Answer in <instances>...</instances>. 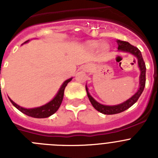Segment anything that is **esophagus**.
<instances>
[{
	"instance_id": "obj_1",
	"label": "esophagus",
	"mask_w": 158,
	"mask_h": 158,
	"mask_svg": "<svg viewBox=\"0 0 158 158\" xmlns=\"http://www.w3.org/2000/svg\"><path fill=\"white\" fill-rule=\"evenodd\" d=\"M83 69L85 71V72H89V71H90V69H91V65H89V64L85 65L83 66Z\"/></svg>"
}]
</instances>
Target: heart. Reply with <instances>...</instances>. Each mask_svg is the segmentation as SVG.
<instances>
[{
	"label": "heart",
	"mask_w": 158,
	"mask_h": 158,
	"mask_svg": "<svg viewBox=\"0 0 158 158\" xmlns=\"http://www.w3.org/2000/svg\"><path fill=\"white\" fill-rule=\"evenodd\" d=\"M87 46L90 49H96V48H98V47L100 46V49H101V51H104V52L107 51H108V49H109V47H108V45H107V43H102L101 45H100V42L96 41V40L89 41L87 43Z\"/></svg>",
	"instance_id": "obj_1"
}]
</instances>
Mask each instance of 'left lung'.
Here are the masks:
<instances>
[{"mask_svg": "<svg viewBox=\"0 0 158 158\" xmlns=\"http://www.w3.org/2000/svg\"><path fill=\"white\" fill-rule=\"evenodd\" d=\"M118 43V51H123V52L130 53L132 55L135 56L138 59V65H139V70H140V76H139V87L138 91L131 96V98L127 100L126 101L123 102L122 104H117V105H104V104H100L99 102L96 101L93 96L90 95L89 92L87 85H85L86 92H87L88 97L89 100L91 102L92 105L93 106L95 109L97 110L100 112L103 113L104 115H114V114H118V113L123 112V111H126L129 107L135 104L139 100V96L142 93L144 90L145 85H146V64H145L142 55L141 51L137 47H134L131 44H130L128 42L121 41V40H117Z\"/></svg>", "mask_w": 158, "mask_h": 158, "instance_id": "8db88e82", "label": "left lung"}]
</instances>
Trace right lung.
I'll return each instance as SVG.
<instances>
[{
  "label": "right lung",
  "instance_id": "1",
  "mask_svg": "<svg viewBox=\"0 0 158 158\" xmlns=\"http://www.w3.org/2000/svg\"><path fill=\"white\" fill-rule=\"evenodd\" d=\"M28 41L29 40H27V41L25 42L24 43H27ZM72 79L73 77H70L69 78V79H67L66 81H65L63 82V84L62 85V86L60 87L58 93L55 95V96H54V98H53L51 101L48 102L47 104H44V105L43 106H40V107H33V108H25V107H20L19 105L16 104V103L12 101L9 97H8V98L10 100L11 103L13 104L14 107H16L19 111H20L22 113L25 114V115H27L31 117H33V118H47V117L51 116V115H52L53 114H54V113L58 111L60 105L62 104V100H63L64 90H65V87H66L67 84L69 83Z\"/></svg>",
  "mask_w": 158,
  "mask_h": 158
}]
</instances>
